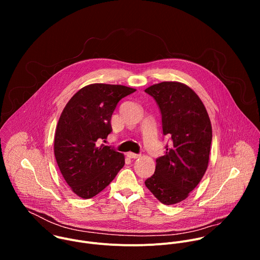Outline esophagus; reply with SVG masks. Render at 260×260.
<instances>
[{
  "mask_svg": "<svg viewBox=\"0 0 260 260\" xmlns=\"http://www.w3.org/2000/svg\"><path fill=\"white\" fill-rule=\"evenodd\" d=\"M126 156H127L128 158H134V159H136V158H139V157H140V155H139V154H136V153H133V152H128V153L126 154Z\"/></svg>",
  "mask_w": 260,
  "mask_h": 260,
  "instance_id": "1",
  "label": "esophagus"
}]
</instances>
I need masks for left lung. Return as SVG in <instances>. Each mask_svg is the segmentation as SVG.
<instances>
[{
    "label": "left lung",
    "mask_w": 260,
    "mask_h": 260,
    "mask_svg": "<svg viewBox=\"0 0 260 260\" xmlns=\"http://www.w3.org/2000/svg\"><path fill=\"white\" fill-rule=\"evenodd\" d=\"M145 91L156 101L162 133L172 140L166 154L156 159L155 172L145 185L160 203L178 204L198 186L207 171L211 121L202 100L186 84L165 81Z\"/></svg>",
    "instance_id": "left-lung-1"
}]
</instances>
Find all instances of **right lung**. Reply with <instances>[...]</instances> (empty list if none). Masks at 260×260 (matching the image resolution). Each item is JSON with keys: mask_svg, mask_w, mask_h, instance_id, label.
I'll return each mask as SVG.
<instances>
[{"mask_svg": "<svg viewBox=\"0 0 260 260\" xmlns=\"http://www.w3.org/2000/svg\"><path fill=\"white\" fill-rule=\"evenodd\" d=\"M136 89L94 83L82 87L63 108L54 135V155L72 191L87 200L95 197L124 166V155L98 145L112 132L111 117L118 102Z\"/></svg>", "mask_w": 260, "mask_h": 260, "instance_id": "right-lung-1", "label": "right lung"}]
</instances>
